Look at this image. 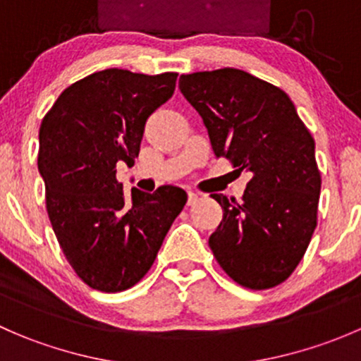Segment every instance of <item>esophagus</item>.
<instances>
[{
  "instance_id": "obj_1",
  "label": "esophagus",
  "mask_w": 361,
  "mask_h": 361,
  "mask_svg": "<svg viewBox=\"0 0 361 361\" xmlns=\"http://www.w3.org/2000/svg\"><path fill=\"white\" fill-rule=\"evenodd\" d=\"M199 201V194L197 192H188V206H194L195 202Z\"/></svg>"
}]
</instances>
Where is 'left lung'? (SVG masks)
Returning a JSON list of instances; mask_svg holds the SVG:
<instances>
[{
	"label": "left lung",
	"instance_id": "left-lung-1",
	"mask_svg": "<svg viewBox=\"0 0 361 361\" xmlns=\"http://www.w3.org/2000/svg\"><path fill=\"white\" fill-rule=\"evenodd\" d=\"M180 90L202 116L214 155L251 173L241 202L213 194L224 220L209 248L241 286H278L316 228L322 176L314 140L286 92L243 69L181 75Z\"/></svg>",
	"mask_w": 361,
	"mask_h": 361
}]
</instances>
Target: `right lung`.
<instances>
[{
	"label": "right lung",
	"mask_w": 361,
	"mask_h": 361,
	"mask_svg": "<svg viewBox=\"0 0 361 361\" xmlns=\"http://www.w3.org/2000/svg\"><path fill=\"white\" fill-rule=\"evenodd\" d=\"M176 78L103 69L69 85L42 120L38 171L50 224L69 265L99 292L130 288L150 271L187 202L173 185L126 195L116 181V164L133 166L145 123Z\"/></svg>",
	"instance_id": "1"
}]
</instances>
